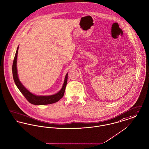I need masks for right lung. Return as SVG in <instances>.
I'll return each instance as SVG.
<instances>
[{
  "label": "right lung",
  "instance_id": "1",
  "mask_svg": "<svg viewBox=\"0 0 149 149\" xmlns=\"http://www.w3.org/2000/svg\"><path fill=\"white\" fill-rule=\"evenodd\" d=\"M18 47H17L16 54L15 56L13 65H12V73L13 77L14 79V81L19 90L21 93L23 94L25 98L30 102L31 104L36 105H44L50 104L53 103H55L56 102H58L63 97V95L64 94L65 87L67 85V79H68V73L66 74L65 77L64 78V81L63 84V86L61 90L57 93L49 96H41V95H36L35 94H32L30 91H29L24 86L22 85V84L19 81L18 73H17V54H18Z\"/></svg>",
  "mask_w": 149,
  "mask_h": 149
}]
</instances>
